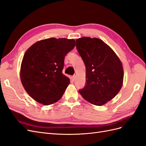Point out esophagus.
Listing matches in <instances>:
<instances>
[{"mask_svg":"<svg viewBox=\"0 0 146 146\" xmlns=\"http://www.w3.org/2000/svg\"><path fill=\"white\" fill-rule=\"evenodd\" d=\"M76 76L75 75V76L72 77V81H75V80H76Z\"/></svg>","mask_w":146,"mask_h":146,"instance_id":"1","label":"esophagus"}]
</instances>
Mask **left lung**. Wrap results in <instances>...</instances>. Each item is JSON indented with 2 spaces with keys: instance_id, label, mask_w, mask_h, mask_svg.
Segmentation results:
<instances>
[{
  "instance_id": "8db88e82",
  "label": "left lung",
  "mask_w": 146,
  "mask_h": 146,
  "mask_svg": "<svg viewBox=\"0 0 146 146\" xmlns=\"http://www.w3.org/2000/svg\"><path fill=\"white\" fill-rule=\"evenodd\" d=\"M76 47L86 67V85L79 92L91 104L101 106L107 104L118 94L123 85L121 60L99 38L77 39Z\"/></svg>"
}]
</instances>
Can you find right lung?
Listing matches in <instances>:
<instances>
[{
	"label": "right lung",
	"instance_id": "right-lung-1",
	"mask_svg": "<svg viewBox=\"0 0 146 146\" xmlns=\"http://www.w3.org/2000/svg\"><path fill=\"white\" fill-rule=\"evenodd\" d=\"M75 46L74 39L50 38L37 41L26 50L20 78L33 99L48 105L61 98L70 83V79L62 73L64 60Z\"/></svg>",
	"mask_w": 146,
	"mask_h": 146
}]
</instances>
